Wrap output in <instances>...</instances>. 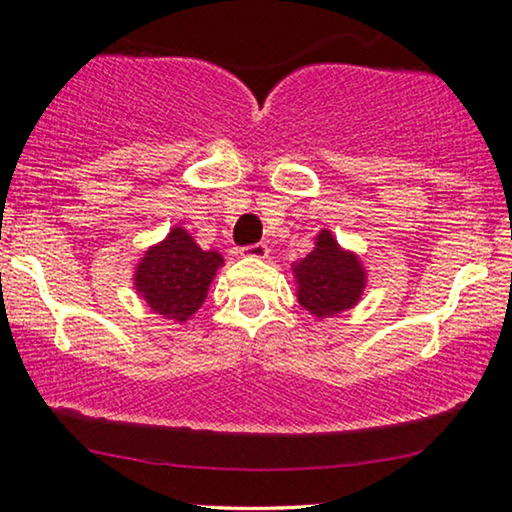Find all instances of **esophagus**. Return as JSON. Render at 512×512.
<instances>
[{"label":"esophagus","instance_id":"esophagus-1","mask_svg":"<svg viewBox=\"0 0 512 512\" xmlns=\"http://www.w3.org/2000/svg\"><path fill=\"white\" fill-rule=\"evenodd\" d=\"M241 255H246V257H266L269 255V248L264 246V243H253V246H246V248H241Z\"/></svg>","mask_w":512,"mask_h":512}]
</instances>
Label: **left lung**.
<instances>
[{
  "label": "left lung",
  "mask_w": 512,
  "mask_h": 512,
  "mask_svg": "<svg viewBox=\"0 0 512 512\" xmlns=\"http://www.w3.org/2000/svg\"><path fill=\"white\" fill-rule=\"evenodd\" d=\"M299 304L313 315H334L357 304L364 287V271L357 257L343 253L329 232H322L318 248L297 264Z\"/></svg>",
  "instance_id": "1"
}]
</instances>
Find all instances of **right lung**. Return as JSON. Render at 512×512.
Here are the masks:
<instances>
[{"mask_svg":"<svg viewBox=\"0 0 512 512\" xmlns=\"http://www.w3.org/2000/svg\"><path fill=\"white\" fill-rule=\"evenodd\" d=\"M218 266L222 257L215 250H201L185 229L176 227L141 259L134 278L136 290L155 313L185 322L204 304Z\"/></svg>","mask_w":512,"mask_h":512,"instance_id":"add662e5","label":"right lung"}]
</instances>
